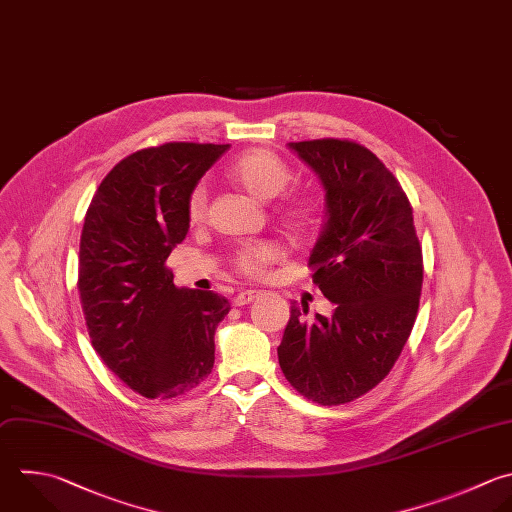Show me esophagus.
<instances>
[{"instance_id":"esophagus-1","label":"esophagus","mask_w":512,"mask_h":512,"mask_svg":"<svg viewBox=\"0 0 512 512\" xmlns=\"http://www.w3.org/2000/svg\"><path fill=\"white\" fill-rule=\"evenodd\" d=\"M256 296H258L256 290H242V292H238V294L234 296V306H246V304H250Z\"/></svg>"}]
</instances>
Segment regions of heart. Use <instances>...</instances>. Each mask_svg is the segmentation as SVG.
Segmentation results:
<instances>
[{"label":"heart","instance_id":"b5f03b06","mask_svg":"<svg viewBox=\"0 0 512 512\" xmlns=\"http://www.w3.org/2000/svg\"><path fill=\"white\" fill-rule=\"evenodd\" d=\"M228 176L232 182H236L240 188H244L250 196L256 200L268 202L276 196H280L288 184L292 182V170L288 164L276 156L270 150L256 148L250 152H244L238 156L230 168ZM206 212V190L204 186H196L188 198L186 214L190 224L202 222ZM326 206L316 196H302L294 202H290L282 210V220L288 226V230L296 236H312L320 232L326 224ZM280 256V250L272 242H252L242 246L236 256L234 264L236 268L252 278H258L266 272L270 264H274Z\"/></svg>","mask_w":512,"mask_h":512}]
</instances>
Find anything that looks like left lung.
<instances>
[{"mask_svg": "<svg viewBox=\"0 0 512 512\" xmlns=\"http://www.w3.org/2000/svg\"><path fill=\"white\" fill-rule=\"evenodd\" d=\"M288 146L326 192L328 218L308 266L334 312L306 320L292 302L278 362L308 400L346 404L390 372L410 336L422 248L402 186L368 148L334 138Z\"/></svg>", "mask_w": 512, "mask_h": 512, "instance_id": "left-lung-1", "label": "left lung"}]
</instances>
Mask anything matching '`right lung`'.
Wrapping results in <instances>:
<instances>
[{"mask_svg":"<svg viewBox=\"0 0 512 512\" xmlns=\"http://www.w3.org/2000/svg\"><path fill=\"white\" fill-rule=\"evenodd\" d=\"M230 144L170 142L118 162L86 212L78 290L94 350L134 392L176 398L214 368L230 302L174 284L166 260L190 228L188 198Z\"/></svg>","mask_w":512,"mask_h":512,"instance_id":"add662e5","label":"right lung"}]
</instances>
